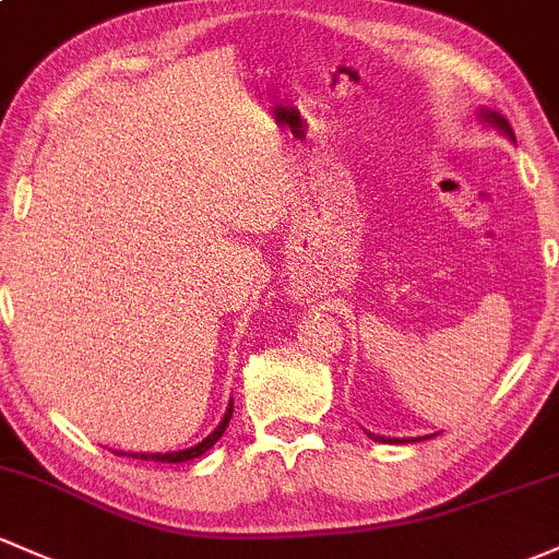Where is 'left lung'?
<instances>
[{
	"label": "left lung",
	"mask_w": 559,
	"mask_h": 559,
	"mask_svg": "<svg viewBox=\"0 0 559 559\" xmlns=\"http://www.w3.org/2000/svg\"><path fill=\"white\" fill-rule=\"evenodd\" d=\"M483 116H486L488 121H493L496 127H501V130L512 134V130H509V124H507L504 119H501V116H496V114H488V110H486V114H483ZM369 435H371V432H369ZM371 438H373V440H382V443H403V440H397V438H379V435H371ZM414 440H416V438H414ZM419 440H421V438H419Z\"/></svg>",
	"instance_id": "8db88e82"
}]
</instances>
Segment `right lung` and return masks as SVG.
<instances>
[{"label": "right lung", "mask_w": 559, "mask_h": 559, "mask_svg": "<svg viewBox=\"0 0 559 559\" xmlns=\"http://www.w3.org/2000/svg\"><path fill=\"white\" fill-rule=\"evenodd\" d=\"M230 416H233V403L228 406V411H225V419L219 421L217 425V429H214V432L210 435V438H204L201 440L199 445H193V449H186V451H175V453H130V456H134V459H151V462H167V464H177V462H190V459H199L201 453H206L212 449L214 443H217L219 438H223V432H225V427H228V421H230ZM121 456H124V453H121Z\"/></svg>", "instance_id": "1"}]
</instances>
